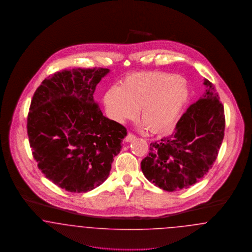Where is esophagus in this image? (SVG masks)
<instances>
[{
    "label": "esophagus",
    "mask_w": 252,
    "mask_h": 252,
    "mask_svg": "<svg viewBox=\"0 0 252 252\" xmlns=\"http://www.w3.org/2000/svg\"><path fill=\"white\" fill-rule=\"evenodd\" d=\"M135 138H136V136H135L134 134H132V133H128V134H127V136L126 137V142H131V141H133Z\"/></svg>",
    "instance_id": "obj_1"
}]
</instances>
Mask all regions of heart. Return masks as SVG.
I'll list each match as a JSON object with an SVG mask.
<instances>
[{
    "instance_id": "1",
    "label": "heart",
    "mask_w": 252,
    "mask_h": 252,
    "mask_svg": "<svg viewBox=\"0 0 252 252\" xmlns=\"http://www.w3.org/2000/svg\"><path fill=\"white\" fill-rule=\"evenodd\" d=\"M188 95L187 85L179 75L136 72L128 75L120 88L109 89L104 103L109 118L120 124L135 119L140 108L142 127L159 132L177 122Z\"/></svg>"
}]
</instances>
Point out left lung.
I'll use <instances>...</instances> for the list:
<instances>
[{"instance_id": "1", "label": "left lung", "mask_w": 252, "mask_h": 252, "mask_svg": "<svg viewBox=\"0 0 252 252\" xmlns=\"http://www.w3.org/2000/svg\"><path fill=\"white\" fill-rule=\"evenodd\" d=\"M205 93L177 123L170 135L152 142L141 162L144 177L157 187L187 189L213 167L224 139V107L214 84L204 79Z\"/></svg>"}]
</instances>
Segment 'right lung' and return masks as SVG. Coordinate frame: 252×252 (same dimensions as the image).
Listing matches in <instances>:
<instances>
[{
    "label": "right lung",
    "mask_w": 252,
    "mask_h": 252,
    "mask_svg": "<svg viewBox=\"0 0 252 252\" xmlns=\"http://www.w3.org/2000/svg\"><path fill=\"white\" fill-rule=\"evenodd\" d=\"M108 69L55 72L36 89L27 118V134L37 167L71 192L94 190L108 179L126 128L105 117L94 99Z\"/></svg>",
    "instance_id": "1"
}]
</instances>
